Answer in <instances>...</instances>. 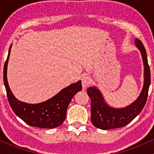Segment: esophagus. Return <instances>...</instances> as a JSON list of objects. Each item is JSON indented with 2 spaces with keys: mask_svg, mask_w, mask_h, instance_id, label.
Here are the masks:
<instances>
[{
  "mask_svg": "<svg viewBox=\"0 0 154 154\" xmlns=\"http://www.w3.org/2000/svg\"><path fill=\"white\" fill-rule=\"evenodd\" d=\"M91 84V79L88 76L85 75L83 76L82 78V88H87L89 85Z\"/></svg>",
  "mask_w": 154,
  "mask_h": 154,
  "instance_id": "esophagus-1",
  "label": "esophagus"
}]
</instances>
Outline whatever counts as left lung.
Listing matches in <instances>:
<instances>
[{"label":"left lung","mask_w":154,"mask_h":154,"mask_svg":"<svg viewBox=\"0 0 154 154\" xmlns=\"http://www.w3.org/2000/svg\"><path fill=\"white\" fill-rule=\"evenodd\" d=\"M135 45L141 54L144 66V82L142 91L135 101L123 108H114L106 102L103 94L95 86L88 88V94L91 100V122L96 128L110 130L122 128L132 122L143 109L148 98L151 83V72L147 54L142 42L136 38Z\"/></svg>","instance_id":"obj_1"}]
</instances>
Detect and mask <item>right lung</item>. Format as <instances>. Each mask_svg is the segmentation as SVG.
Listing matches in <instances>:
<instances>
[{
	"mask_svg": "<svg viewBox=\"0 0 154 154\" xmlns=\"http://www.w3.org/2000/svg\"><path fill=\"white\" fill-rule=\"evenodd\" d=\"M11 46V45L3 68V82L12 110L29 126L50 129L59 127L66 118L69 104L76 93L82 90L81 80L72 83L50 99L41 103L32 104L20 101L11 91L7 79V67Z\"/></svg>",
	"mask_w": 154,
	"mask_h": 154,
	"instance_id": "obj_1",
	"label": "right lung"
}]
</instances>
